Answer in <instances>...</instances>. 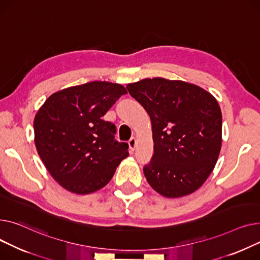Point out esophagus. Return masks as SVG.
<instances>
[{
	"label": "esophagus",
	"mask_w": 260,
	"mask_h": 260,
	"mask_svg": "<svg viewBox=\"0 0 260 260\" xmlns=\"http://www.w3.org/2000/svg\"><path fill=\"white\" fill-rule=\"evenodd\" d=\"M128 144H129L130 150H131V151H134V150H135V147H136V140H135V137H131Z\"/></svg>",
	"instance_id": "esophagus-1"
}]
</instances>
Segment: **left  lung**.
<instances>
[{"label":"left lung","instance_id":"left-lung-1","mask_svg":"<svg viewBox=\"0 0 260 260\" xmlns=\"http://www.w3.org/2000/svg\"><path fill=\"white\" fill-rule=\"evenodd\" d=\"M127 89L151 119L154 154L144 167L149 185L168 198L200 189L221 148L222 116L216 99L194 84L162 78L128 84Z\"/></svg>","mask_w":260,"mask_h":260}]
</instances>
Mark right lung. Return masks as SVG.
Returning a JSON list of instances; mask_svg holds the SVG:
<instances>
[{"label": "right lung", "instance_id": "1", "mask_svg": "<svg viewBox=\"0 0 260 260\" xmlns=\"http://www.w3.org/2000/svg\"><path fill=\"white\" fill-rule=\"evenodd\" d=\"M126 93L119 84L89 82L57 91L37 112L38 153L67 191L83 195L102 189L128 157V144L115 141L114 124L102 118Z\"/></svg>", "mask_w": 260, "mask_h": 260}]
</instances>
